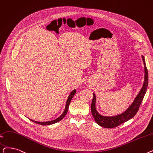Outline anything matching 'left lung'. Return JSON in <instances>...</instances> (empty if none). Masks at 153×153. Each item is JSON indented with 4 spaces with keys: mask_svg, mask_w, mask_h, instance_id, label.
Segmentation results:
<instances>
[{
    "mask_svg": "<svg viewBox=\"0 0 153 153\" xmlns=\"http://www.w3.org/2000/svg\"><path fill=\"white\" fill-rule=\"evenodd\" d=\"M143 61L144 66V82L141 90L138 92L137 95L134 98L133 102L123 112L112 116H106L99 114L96 108V96L94 93H93V99L91 103V113L94 117L96 123L101 127L105 128H112L118 126L129 119L133 117L139 109L144 96L146 92L148 85V72L146 65L145 59L143 55H141Z\"/></svg>",
    "mask_w": 153,
    "mask_h": 153,
    "instance_id": "left-lung-1",
    "label": "left lung"
}]
</instances>
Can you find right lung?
Instances as JSON below:
<instances>
[{
  "instance_id": "obj_1",
  "label": "right lung",
  "mask_w": 153,
  "mask_h": 153,
  "mask_svg": "<svg viewBox=\"0 0 153 153\" xmlns=\"http://www.w3.org/2000/svg\"><path fill=\"white\" fill-rule=\"evenodd\" d=\"M76 89H74L73 91H71V92L70 93V94L69 95L68 97V99H67V101H66V104H65V109L63 112V113L59 116V117H57V119H54V120H52V121H45V122H40V121H34V120H32V119H29L30 120H31L32 122H34L35 123H37V124H39L41 125H42V126H46V125H51V124H55L59 121H61L62 119L65 117V116L66 115V114H67V112L68 111V109H69V105L70 104V102L72 100V99L73 97V96H74V94H76Z\"/></svg>"
}]
</instances>
